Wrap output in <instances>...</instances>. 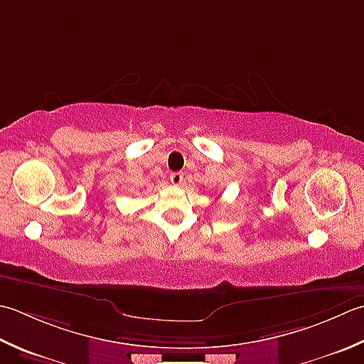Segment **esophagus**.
I'll return each instance as SVG.
<instances>
[{
    "label": "esophagus",
    "mask_w": 364,
    "mask_h": 364,
    "mask_svg": "<svg viewBox=\"0 0 364 364\" xmlns=\"http://www.w3.org/2000/svg\"><path fill=\"white\" fill-rule=\"evenodd\" d=\"M170 181H172L173 184H181L183 183V173L181 172H173L172 175H170Z\"/></svg>",
    "instance_id": "34e87169"
}]
</instances>
